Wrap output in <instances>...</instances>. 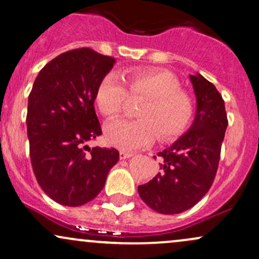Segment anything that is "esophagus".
<instances>
[{"instance_id":"obj_1","label":"esophagus","mask_w":259,"mask_h":259,"mask_svg":"<svg viewBox=\"0 0 259 259\" xmlns=\"http://www.w3.org/2000/svg\"><path fill=\"white\" fill-rule=\"evenodd\" d=\"M133 156L132 153H127V151H120V159L124 160V159H128V157Z\"/></svg>"}]
</instances>
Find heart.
Returning <instances> with one entry per match:
<instances>
[{"mask_svg": "<svg viewBox=\"0 0 259 259\" xmlns=\"http://www.w3.org/2000/svg\"><path fill=\"white\" fill-rule=\"evenodd\" d=\"M123 81L109 74L97 86L94 102L109 120L117 117L131 98H144L139 106L137 121H115L105 127L109 144L121 150L132 151L153 144L159 136L167 142L177 138L189 126L193 103L179 90V82L166 70H133Z\"/></svg>", "mask_w": 259, "mask_h": 259, "instance_id": "heart-1", "label": "heart"}]
</instances>
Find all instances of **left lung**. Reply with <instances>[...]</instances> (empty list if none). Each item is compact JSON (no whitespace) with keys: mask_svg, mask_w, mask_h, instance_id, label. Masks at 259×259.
Wrapping results in <instances>:
<instances>
[{"mask_svg":"<svg viewBox=\"0 0 259 259\" xmlns=\"http://www.w3.org/2000/svg\"><path fill=\"white\" fill-rule=\"evenodd\" d=\"M196 96V114L187 133L160 151V169L139 196L162 214L182 213L196 205L213 183L228 126L224 100L202 75H190ZM156 159V156H155Z\"/></svg>","mask_w":259,"mask_h":259,"instance_id":"8db88e82","label":"left lung"}]
</instances>
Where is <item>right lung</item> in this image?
I'll return each instance as SVG.
<instances>
[{"label":"right lung","mask_w":259,"mask_h":259,"mask_svg":"<svg viewBox=\"0 0 259 259\" xmlns=\"http://www.w3.org/2000/svg\"><path fill=\"white\" fill-rule=\"evenodd\" d=\"M114 64L112 57L77 48L46 64L33 82L26 115L30 159L39 187L60 205L93 200L118 161L116 149L87 145L102 135L94 94Z\"/></svg>","instance_id":"right-lung-1"}]
</instances>
